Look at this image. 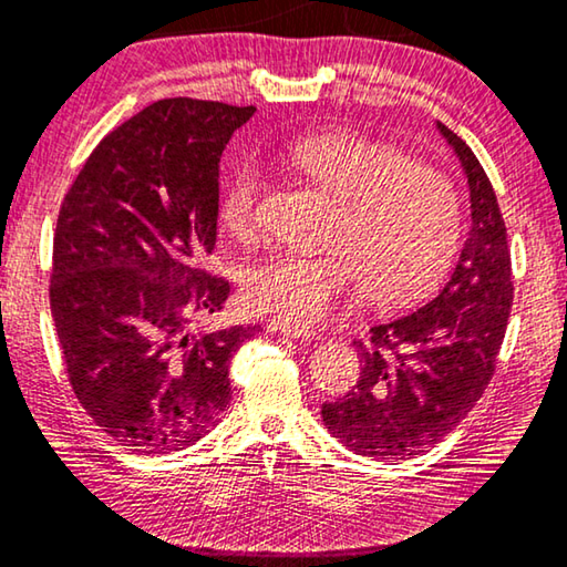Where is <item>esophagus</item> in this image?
Wrapping results in <instances>:
<instances>
[{
  "mask_svg": "<svg viewBox=\"0 0 567 567\" xmlns=\"http://www.w3.org/2000/svg\"><path fill=\"white\" fill-rule=\"evenodd\" d=\"M268 331L274 333H284V337H291V339H311L313 331L309 327H301V323H289V321H276L271 319L266 323Z\"/></svg>",
  "mask_w": 567,
  "mask_h": 567,
  "instance_id": "esophagus-1",
  "label": "esophagus"
}]
</instances>
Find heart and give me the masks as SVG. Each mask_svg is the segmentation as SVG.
Wrapping results in <instances>:
<instances>
[{
  "label": "heart",
  "mask_w": 567,
  "mask_h": 567,
  "mask_svg": "<svg viewBox=\"0 0 567 567\" xmlns=\"http://www.w3.org/2000/svg\"><path fill=\"white\" fill-rule=\"evenodd\" d=\"M286 161L337 200L327 250H274L244 276L248 303L289 323L321 319L361 281L374 303L422 293L460 244V200L447 175L402 147L354 133H319L286 147ZM264 175L240 165L220 198L230 236L254 238Z\"/></svg>",
  "instance_id": "heart-1"
}]
</instances>
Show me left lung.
Segmentation results:
<instances>
[{"label":"left lung","instance_id":"left-lung-1","mask_svg":"<svg viewBox=\"0 0 567 567\" xmlns=\"http://www.w3.org/2000/svg\"><path fill=\"white\" fill-rule=\"evenodd\" d=\"M470 185L472 228L444 289L420 309L377 321L357 386L323 404L327 430L371 460H406L457 426L485 392L503 347L513 268L493 183L467 143L437 123Z\"/></svg>","mask_w":567,"mask_h":567}]
</instances>
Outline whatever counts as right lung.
Wrapping results in <instances>:
<instances>
[{
  "instance_id": "right-lung-1",
  "label": "right lung",
  "mask_w": 567,
  "mask_h": 567,
  "mask_svg": "<svg viewBox=\"0 0 567 567\" xmlns=\"http://www.w3.org/2000/svg\"><path fill=\"white\" fill-rule=\"evenodd\" d=\"M256 107L173 97L102 137L62 200L50 306L68 379L102 432L141 454L196 444L230 402L254 327L208 329L230 286L216 248L218 163Z\"/></svg>"
}]
</instances>
